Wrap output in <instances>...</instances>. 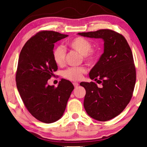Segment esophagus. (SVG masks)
Instances as JSON below:
<instances>
[{"instance_id":"34e87169","label":"esophagus","mask_w":147,"mask_h":147,"mask_svg":"<svg viewBox=\"0 0 147 147\" xmlns=\"http://www.w3.org/2000/svg\"><path fill=\"white\" fill-rule=\"evenodd\" d=\"M73 85H74V88H77V87L78 86L79 84L77 83V82H73Z\"/></svg>"}]
</instances>
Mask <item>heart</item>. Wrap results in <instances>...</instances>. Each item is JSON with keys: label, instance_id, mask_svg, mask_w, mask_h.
Masks as SVG:
<instances>
[{"label": "heart", "instance_id": "obj_1", "mask_svg": "<svg viewBox=\"0 0 147 147\" xmlns=\"http://www.w3.org/2000/svg\"><path fill=\"white\" fill-rule=\"evenodd\" d=\"M68 46L75 50L82 56L84 60L88 64H92L96 61L98 56V51L93 48L91 43L88 39L82 37H76L68 42ZM66 51L63 47H57L53 51V59L58 66L63 65L65 62ZM84 67H69L63 72V76L71 81H78L86 73Z\"/></svg>", "mask_w": 147, "mask_h": 147}]
</instances>
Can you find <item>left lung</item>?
<instances>
[{
	"mask_svg": "<svg viewBox=\"0 0 147 147\" xmlns=\"http://www.w3.org/2000/svg\"><path fill=\"white\" fill-rule=\"evenodd\" d=\"M84 37L102 39L104 53L89 73L96 82H81L86 91L84 106L95 120L106 121L115 117L130 102L135 87L136 71L133 54L126 39L109 29L78 33Z\"/></svg>",
	"mask_w": 147,
	"mask_h": 147,
	"instance_id": "1",
	"label": "left lung"
}]
</instances>
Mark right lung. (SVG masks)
<instances>
[{"label": "right lung", "mask_w": 147, "mask_h": 147, "mask_svg": "<svg viewBox=\"0 0 147 147\" xmlns=\"http://www.w3.org/2000/svg\"><path fill=\"white\" fill-rule=\"evenodd\" d=\"M68 35L43 30L28 39L20 53L16 80L24 106L36 119L45 123L60 119L74 86L61 79L58 87L47 85L58 70L53 59L54 43Z\"/></svg>", "instance_id": "right-lung-1"}]
</instances>
